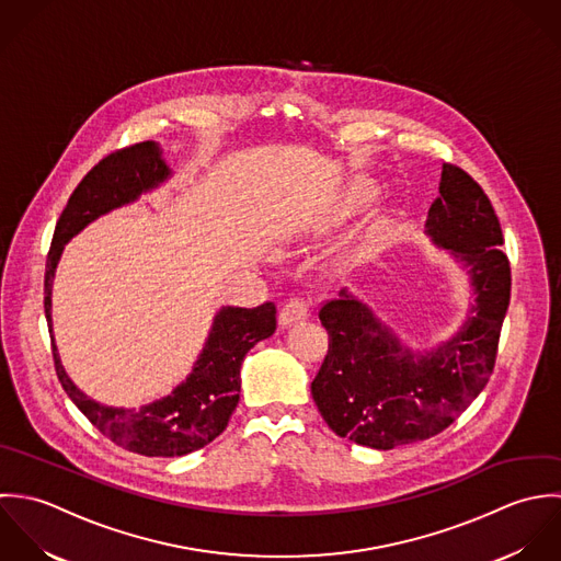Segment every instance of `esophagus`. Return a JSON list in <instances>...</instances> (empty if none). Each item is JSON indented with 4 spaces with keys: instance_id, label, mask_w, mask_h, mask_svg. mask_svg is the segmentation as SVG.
Masks as SVG:
<instances>
[{
    "instance_id": "esophagus-1",
    "label": "esophagus",
    "mask_w": 561,
    "mask_h": 561,
    "mask_svg": "<svg viewBox=\"0 0 561 561\" xmlns=\"http://www.w3.org/2000/svg\"><path fill=\"white\" fill-rule=\"evenodd\" d=\"M308 314H310L308 312V304L304 299H290L282 308V312H279V325L282 328H290V325H295L299 321H306Z\"/></svg>"
}]
</instances>
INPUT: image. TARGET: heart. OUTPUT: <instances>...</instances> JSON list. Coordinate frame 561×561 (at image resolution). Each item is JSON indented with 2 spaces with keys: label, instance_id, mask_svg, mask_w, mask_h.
<instances>
[{
  "label": "heart",
  "instance_id": "1",
  "mask_svg": "<svg viewBox=\"0 0 561 561\" xmlns=\"http://www.w3.org/2000/svg\"><path fill=\"white\" fill-rule=\"evenodd\" d=\"M359 202H362V199H355V204H359Z\"/></svg>",
  "mask_w": 561,
  "mask_h": 561
}]
</instances>
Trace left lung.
<instances>
[{"mask_svg":"<svg viewBox=\"0 0 561 561\" xmlns=\"http://www.w3.org/2000/svg\"><path fill=\"white\" fill-rule=\"evenodd\" d=\"M438 193L425 233L468 277L461 323L416 348L348 288L319 312L330 348L312 399L336 436L362 447L390 450L440 434L494 368L512 288L501 224L481 186L457 167L443 164Z\"/></svg>","mask_w":561,"mask_h":561,"instance_id":"8db88e82","label":"left lung"}]
</instances>
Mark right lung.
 <instances>
[{"mask_svg":"<svg viewBox=\"0 0 561 561\" xmlns=\"http://www.w3.org/2000/svg\"><path fill=\"white\" fill-rule=\"evenodd\" d=\"M173 178L162 147L153 140L127 147L104 158L73 191L62 210L45 273V317L58 379L78 410L114 445L147 457H180L210 445L221 436L240 399V366L249 348L275 334V306H221L199 351L193 370L167 397L142 408L104 405L84 394L67 375L54 340L51 290L65 244L84 227L138 202Z\"/></svg>","mask_w":561,"mask_h":561,"instance_id":"add662e5","label":"right lung"}]
</instances>
